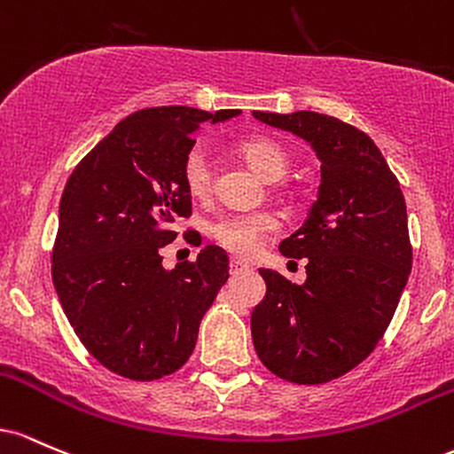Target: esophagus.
Here are the masks:
<instances>
[{
	"label": "esophagus",
	"instance_id": "esophagus-1",
	"mask_svg": "<svg viewBox=\"0 0 454 454\" xmlns=\"http://www.w3.org/2000/svg\"><path fill=\"white\" fill-rule=\"evenodd\" d=\"M244 270H247V266H244L242 262H238V259H233V262L229 263V272L231 274H240V272H244Z\"/></svg>",
	"mask_w": 454,
	"mask_h": 454
}]
</instances>
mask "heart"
<instances>
[{
    "label": "heart",
    "instance_id": "1",
    "mask_svg": "<svg viewBox=\"0 0 454 454\" xmlns=\"http://www.w3.org/2000/svg\"><path fill=\"white\" fill-rule=\"evenodd\" d=\"M242 159L263 180L278 182L289 169V156L277 141L268 137H251L238 144ZM184 184L195 200H203L212 191V167L201 150H192L184 162ZM281 229L277 214L262 210L251 214H233L218 218L212 225L214 240L240 259H251L259 253L263 240Z\"/></svg>",
    "mask_w": 454,
    "mask_h": 454
}]
</instances>
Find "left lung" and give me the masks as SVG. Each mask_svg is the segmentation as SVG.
Segmentation results:
<instances>
[{
    "label": "left lung",
    "mask_w": 454,
    "mask_h": 454,
    "mask_svg": "<svg viewBox=\"0 0 454 454\" xmlns=\"http://www.w3.org/2000/svg\"><path fill=\"white\" fill-rule=\"evenodd\" d=\"M254 120L307 141L322 162L317 200L281 253L307 259V281L259 270L266 298L253 309L259 360L294 384H324L360 364L388 328L411 247L399 180L369 135L315 111Z\"/></svg>",
    "instance_id": "1"
}]
</instances>
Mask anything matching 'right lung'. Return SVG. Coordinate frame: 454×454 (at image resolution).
<instances>
[{
    "label": "right lung",
    "instance_id": "add662e5",
    "mask_svg": "<svg viewBox=\"0 0 454 454\" xmlns=\"http://www.w3.org/2000/svg\"><path fill=\"white\" fill-rule=\"evenodd\" d=\"M240 109L152 106L121 120L76 165L59 201L53 285L88 351L117 375L150 381L186 363L229 277L223 248L162 266L173 221L191 214L184 162L203 124Z\"/></svg>",
    "mask_w": 454,
    "mask_h": 454
}]
</instances>
